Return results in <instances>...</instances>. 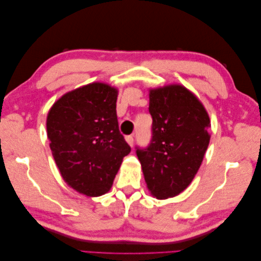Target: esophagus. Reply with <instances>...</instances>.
I'll list each match as a JSON object with an SVG mask.
<instances>
[{
  "instance_id": "34e87169",
  "label": "esophagus",
  "mask_w": 261,
  "mask_h": 261,
  "mask_svg": "<svg viewBox=\"0 0 261 261\" xmlns=\"http://www.w3.org/2000/svg\"><path fill=\"white\" fill-rule=\"evenodd\" d=\"M125 139H126V141H127V144H128L130 147H133V146H134V135L126 136V137H125Z\"/></svg>"
}]
</instances>
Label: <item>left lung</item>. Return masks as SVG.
Returning a JSON list of instances; mask_svg holds the SVG:
<instances>
[{
	"instance_id": "left-lung-1",
	"label": "left lung",
	"mask_w": 261,
	"mask_h": 261,
	"mask_svg": "<svg viewBox=\"0 0 261 261\" xmlns=\"http://www.w3.org/2000/svg\"><path fill=\"white\" fill-rule=\"evenodd\" d=\"M151 140L136 147L147 187L158 199L176 196L191 184L208 148L210 118L201 102L185 87L151 89Z\"/></svg>"
}]
</instances>
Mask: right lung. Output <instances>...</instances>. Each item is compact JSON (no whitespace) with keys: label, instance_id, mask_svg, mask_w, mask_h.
Wrapping results in <instances>:
<instances>
[{"label":"right lung","instance_id":"obj_1","mask_svg":"<svg viewBox=\"0 0 261 261\" xmlns=\"http://www.w3.org/2000/svg\"><path fill=\"white\" fill-rule=\"evenodd\" d=\"M117 90L92 83L65 93L49 111L52 154L68 186L89 197L110 191L130 147L118 129Z\"/></svg>","mask_w":261,"mask_h":261}]
</instances>
